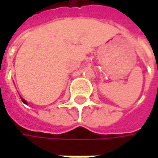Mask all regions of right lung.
<instances>
[{
  "mask_svg": "<svg viewBox=\"0 0 158 158\" xmlns=\"http://www.w3.org/2000/svg\"><path fill=\"white\" fill-rule=\"evenodd\" d=\"M21 100H22V102H23L24 104H27V102H26V101H25L24 99H23L22 97H21Z\"/></svg>",
  "mask_w": 158,
  "mask_h": 158,
  "instance_id": "right-lung-1",
  "label": "right lung"
}]
</instances>
